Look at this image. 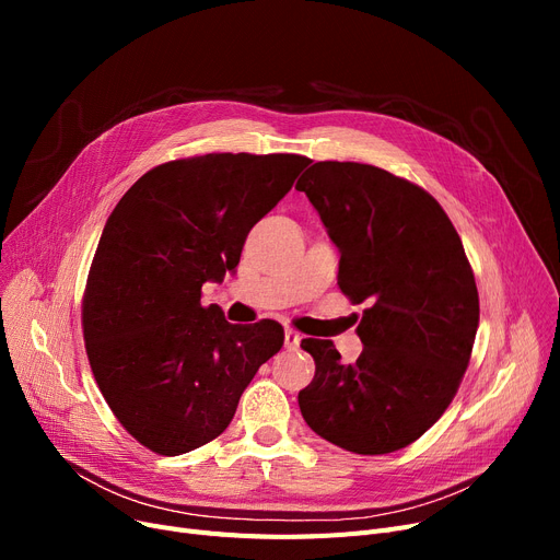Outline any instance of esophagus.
<instances>
[{
	"mask_svg": "<svg viewBox=\"0 0 560 560\" xmlns=\"http://www.w3.org/2000/svg\"><path fill=\"white\" fill-rule=\"evenodd\" d=\"M283 342H285V347H288V349H298V347H300V342H302V336H300L298 331L285 329V334H283Z\"/></svg>",
	"mask_w": 560,
	"mask_h": 560,
	"instance_id": "34e87169",
	"label": "esophagus"
}]
</instances>
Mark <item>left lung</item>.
I'll list each match as a JSON object with an SVG mask.
<instances>
[{"instance_id": "1", "label": "left lung", "mask_w": 560, "mask_h": 560, "mask_svg": "<svg viewBox=\"0 0 560 560\" xmlns=\"http://www.w3.org/2000/svg\"><path fill=\"white\" fill-rule=\"evenodd\" d=\"M298 188L340 249V290L370 306L357 363H342L331 340H302L315 361L302 416L347 452H397L440 420L460 386L479 327L475 272L443 206L401 176L319 161Z\"/></svg>"}]
</instances>
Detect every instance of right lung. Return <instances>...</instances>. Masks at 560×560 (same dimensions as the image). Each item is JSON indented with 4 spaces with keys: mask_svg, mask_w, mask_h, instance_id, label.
Returning a JSON list of instances; mask_svg holds the SVG:
<instances>
[{
    "mask_svg": "<svg viewBox=\"0 0 560 560\" xmlns=\"http://www.w3.org/2000/svg\"><path fill=\"white\" fill-rule=\"evenodd\" d=\"M311 161L203 154L156 165L106 220L81 327L97 386L140 445L179 456L218 438L283 345L275 319L229 325L201 285L235 270L249 229Z\"/></svg>",
    "mask_w": 560,
    "mask_h": 560,
    "instance_id": "add662e5",
    "label": "right lung"
}]
</instances>
